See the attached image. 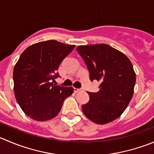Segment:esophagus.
Returning <instances> with one entry per match:
<instances>
[{"label": "esophagus", "instance_id": "obj_1", "mask_svg": "<svg viewBox=\"0 0 154 154\" xmlns=\"http://www.w3.org/2000/svg\"><path fill=\"white\" fill-rule=\"evenodd\" d=\"M83 91V89H77V88H74V92H79Z\"/></svg>", "mask_w": 154, "mask_h": 154}]
</instances>
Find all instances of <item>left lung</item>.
<instances>
[{"label":"left lung","instance_id":"8db88e82","mask_svg":"<svg viewBox=\"0 0 154 154\" xmlns=\"http://www.w3.org/2000/svg\"><path fill=\"white\" fill-rule=\"evenodd\" d=\"M77 51L89 71L91 81L101 82L99 91L89 92V101L82 105L84 115L97 124L118 118L134 93L135 73L126 55L107 44L79 46Z\"/></svg>","mask_w":154,"mask_h":154}]
</instances>
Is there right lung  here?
<instances>
[{
	"instance_id": "obj_1",
	"label": "right lung",
	"mask_w": 154,
	"mask_h": 154,
	"mask_svg": "<svg viewBox=\"0 0 154 154\" xmlns=\"http://www.w3.org/2000/svg\"><path fill=\"white\" fill-rule=\"evenodd\" d=\"M75 47L59 41H42L28 47L21 54L13 69L14 93L24 113L37 121L54 118L62 109L73 87L56 86L60 77L61 62Z\"/></svg>"
}]
</instances>
